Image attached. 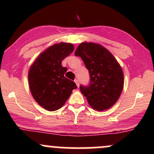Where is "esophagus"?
<instances>
[{
    "label": "esophagus",
    "instance_id": "34e87169",
    "mask_svg": "<svg viewBox=\"0 0 154 154\" xmlns=\"http://www.w3.org/2000/svg\"><path fill=\"white\" fill-rule=\"evenodd\" d=\"M75 81V84H76L78 88H79V80H78V79H75V81Z\"/></svg>",
    "mask_w": 154,
    "mask_h": 154
}]
</instances>
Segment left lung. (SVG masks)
<instances>
[{
    "label": "left lung",
    "instance_id": "left-lung-1",
    "mask_svg": "<svg viewBox=\"0 0 154 154\" xmlns=\"http://www.w3.org/2000/svg\"><path fill=\"white\" fill-rule=\"evenodd\" d=\"M75 56L82 58L90 74V86H80L89 106L99 111L110 109L116 103L123 88L124 77L120 64L99 43H80Z\"/></svg>",
    "mask_w": 154,
    "mask_h": 154
}]
</instances>
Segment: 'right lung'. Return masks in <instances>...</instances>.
I'll return each mask as SVG.
<instances>
[{
    "label": "right lung",
    "mask_w": 154,
    "mask_h": 154,
    "mask_svg": "<svg viewBox=\"0 0 154 154\" xmlns=\"http://www.w3.org/2000/svg\"><path fill=\"white\" fill-rule=\"evenodd\" d=\"M73 50L72 43H56L41 53L30 66V91L35 101L47 111L60 109L77 88L73 81L64 76L67 68L61 65Z\"/></svg>",
    "instance_id": "right-lung-1"
}]
</instances>
